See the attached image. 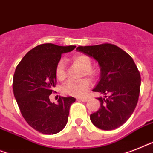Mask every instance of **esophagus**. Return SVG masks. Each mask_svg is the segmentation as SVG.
<instances>
[{
	"mask_svg": "<svg viewBox=\"0 0 153 153\" xmlns=\"http://www.w3.org/2000/svg\"><path fill=\"white\" fill-rule=\"evenodd\" d=\"M77 101H79V102H86L88 101V98H78Z\"/></svg>",
	"mask_w": 153,
	"mask_h": 153,
	"instance_id": "obj_1",
	"label": "esophagus"
}]
</instances>
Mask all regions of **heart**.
<instances>
[{
    "mask_svg": "<svg viewBox=\"0 0 153 153\" xmlns=\"http://www.w3.org/2000/svg\"><path fill=\"white\" fill-rule=\"evenodd\" d=\"M73 62L83 70L82 75L87 76L91 78L94 76V73L91 70L92 62L90 57L83 54H78L73 57ZM55 75L59 79H63L65 77V66L62 60L58 62L55 68ZM90 83L87 79H82L79 81H69L64 85L62 91L66 94L72 96H83L86 91L89 88Z\"/></svg>",
    "mask_w": 153,
    "mask_h": 153,
    "instance_id": "heart-1",
    "label": "heart"
}]
</instances>
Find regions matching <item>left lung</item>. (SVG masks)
Instances as JSON below:
<instances>
[{
  "instance_id": "1",
  "label": "left lung",
  "mask_w": 153,
  "mask_h": 153,
  "mask_svg": "<svg viewBox=\"0 0 153 153\" xmlns=\"http://www.w3.org/2000/svg\"><path fill=\"white\" fill-rule=\"evenodd\" d=\"M76 51L93 58L100 67V79L92 91L105 96L98 98L100 108L91 115V121L104 131L120 127L133 113L139 97L141 76L133 59L110 44L79 46Z\"/></svg>"
}]
</instances>
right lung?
Segmentation results:
<instances>
[{
	"instance_id": "1",
	"label": "right lung",
	"mask_w": 153,
	"mask_h": 153,
	"mask_svg": "<svg viewBox=\"0 0 153 153\" xmlns=\"http://www.w3.org/2000/svg\"><path fill=\"white\" fill-rule=\"evenodd\" d=\"M76 46L43 44L27 52L16 69L13 92L22 117L30 127L44 134H55L65 127L74 97H59L58 103L49 95L56 84L55 68L62 54Z\"/></svg>"
}]
</instances>
